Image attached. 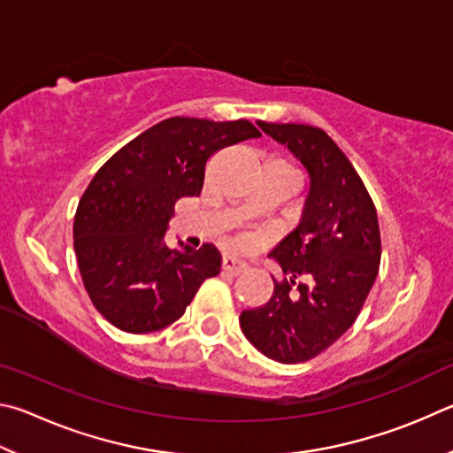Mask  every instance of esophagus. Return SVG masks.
I'll use <instances>...</instances> for the list:
<instances>
[{"instance_id":"esophagus-1","label":"esophagus","mask_w":453,"mask_h":453,"mask_svg":"<svg viewBox=\"0 0 453 453\" xmlns=\"http://www.w3.org/2000/svg\"><path fill=\"white\" fill-rule=\"evenodd\" d=\"M247 271V265L242 263L239 258H233V257H225L222 258V273L231 274V276H239Z\"/></svg>"}]
</instances>
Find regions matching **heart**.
<instances>
[{"label": "heart", "mask_w": 453, "mask_h": 453, "mask_svg": "<svg viewBox=\"0 0 453 453\" xmlns=\"http://www.w3.org/2000/svg\"><path fill=\"white\" fill-rule=\"evenodd\" d=\"M280 165H284V163H280ZM284 166H288V165H284ZM288 169H290V166H288Z\"/></svg>", "instance_id": "heart-1"}]
</instances>
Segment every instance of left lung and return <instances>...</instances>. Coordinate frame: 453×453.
Listing matches in <instances>:
<instances>
[{"label":"left lung","mask_w":453,"mask_h":453,"mask_svg":"<svg viewBox=\"0 0 453 453\" xmlns=\"http://www.w3.org/2000/svg\"><path fill=\"white\" fill-rule=\"evenodd\" d=\"M258 127L303 161L311 193L300 225L271 252L287 279L274 280L265 306L242 311L241 328L271 360L300 364L330 348L358 319L382 257L378 212L326 131L298 123ZM300 275L311 284L296 285Z\"/></svg>","instance_id":"left-lung-1"}]
</instances>
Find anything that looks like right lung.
I'll list each match as a JSON object with an SVG mask.
<instances>
[{
  "label": "right lung",
  "instance_id": "right-lung-1",
  "mask_svg": "<svg viewBox=\"0 0 453 453\" xmlns=\"http://www.w3.org/2000/svg\"><path fill=\"white\" fill-rule=\"evenodd\" d=\"M260 137L247 119L214 123L171 117L127 142L95 173L77 204L73 247L93 306L131 334L169 326L201 284L220 273L212 244L171 250L163 242L174 203L198 196L206 161Z\"/></svg>",
  "mask_w": 453,
  "mask_h": 453
}]
</instances>
